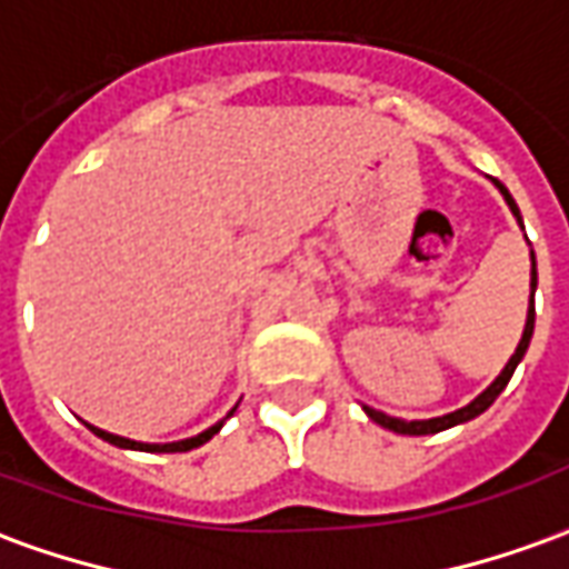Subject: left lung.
<instances>
[{"label":"left lung","instance_id":"1","mask_svg":"<svg viewBox=\"0 0 569 569\" xmlns=\"http://www.w3.org/2000/svg\"><path fill=\"white\" fill-rule=\"evenodd\" d=\"M493 186L500 188L502 198H506V203H509V210L515 212V219L521 222V212H518V203L512 200V194L506 191V186L502 182H497L493 179ZM525 228V224H521ZM530 259H533V252H530ZM530 289L537 292V259H533V271H530ZM533 292H530V308H527V326H525V335H521V341H518V350L512 353V359L506 362V369L500 371V378L490 383L485 393L478 396V399H472L469 406L460 408V411H451V415H445V418H432V420H399V418H390V415H383V411H375V408H366V415H369L375 423H381V427L393 429V432H402V436H429V432H441V429L448 427H457V423H466V420L478 418L481 411H488L490 406H493V399L506 390V383H509V378H512V371L518 369V362L525 359L527 353V345H530V338H533V317H537V310H533Z\"/></svg>","mask_w":569,"mask_h":569}]
</instances>
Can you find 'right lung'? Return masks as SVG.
Wrapping results in <instances>:
<instances>
[{
  "mask_svg": "<svg viewBox=\"0 0 569 569\" xmlns=\"http://www.w3.org/2000/svg\"><path fill=\"white\" fill-rule=\"evenodd\" d=\"M91 427V423H88ZM219 427L222 423H216V427L203 429L200 436H194V439H186V441H170V445H142V441H130V439H121V436H112V432H103V429L91 427L93 436H100V439H106L109 445H118V448H130V451H158V453H176V451H191V448H198V445H203V441H210L216 432H219Z\"/></svg>",
  "mask_w": 569,
  "mask_h": 569,
  "instance_id": "1",
  "label": "right lung"
}]
</instances>
